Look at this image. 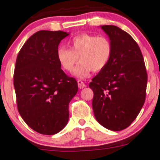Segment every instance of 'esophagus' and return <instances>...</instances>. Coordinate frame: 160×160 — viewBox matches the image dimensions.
<instances>
[{
  "label": "esophagus",
  "instance_id": "esophagus-1",
  "mask_svg": "<svg viewBox=\"0 0 160 160\" xmlns=\"http://www.w3.org/2000/svg\"><path fill=\"white\" fill-rule=\"evenodd\" d=\"M77 84H78V87L80 89H83L86 87V84L84 83L82 81V80H77Z\"/></svg>",
  "mask_w": 160,
  "mask_h": 160
}]
</instances>
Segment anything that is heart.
<instances>
[{
    "mask_svg": "<svg viewBox=\"0 0 160 160\" xmlns=\"http://www.w3.org/2000/svg\"><path fill=\"white\" fill-rule=\"evenodd\" d=\"M70 48L59 47L57 58L62 69L71 72L80 59L73 75L80 79L89 77L91 71L99 72L106 68L113 54L111 40L106 36L83 33L68 42Z\"/></svg>",
    "mask_w": 160,
    "mask_h": 160,
    "instance_id": "b5f03b06",
    "label": "heart"
}]
</instances>
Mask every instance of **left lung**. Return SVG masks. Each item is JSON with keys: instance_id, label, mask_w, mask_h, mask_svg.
<instances>
[{"instance_id": "obj_1", "label": "left lung", "mask_w": 160, "mask_h": 160, "mask_svg": "<svg viewBox=\"0 0 160 160\" xmlns=\"http://www.w3.org/2000/svg\"><path fill=\"white\" fill-rule=\"evenodd\" d=\"M101 28L111 40L113 54L89 84L92 109L101 125L118 131L131 125L144 104L147 73L140 47L128 33L112 25Z\"/></svg>"}]
</instances>
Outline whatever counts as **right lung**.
Listing matches in <instances>:
<instances>
[{
	"instance_id": "obj_1",
	"label": "right lung",
	"mask_w": 160,
	"mask_h": 160,
	"mask_svg": "<svg viewBox=\"0 0 160 160\" xmlns=\"http://www.w3.org/2000/svg\"><path fill=\"white\" fill-rule=\"evenodd\" d=\"M63 31L41 30L21 48L13 74L17 108L29 128L45 135L58 133L69 118L68 106L78 91L77 82L61 70L57 58Z\"/></svg>"
}]
</instances>
